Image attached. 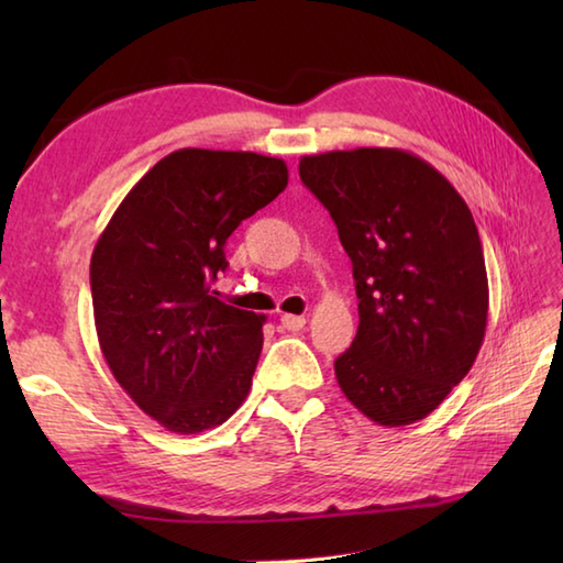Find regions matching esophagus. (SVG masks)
Listing matches in <instances>:
<instances>
[{
  "label": "esophagus",
  "instance_id": "34e87169",
  "mask_svg": "<svg viewBox=\"0 0 563 563\" xmlns=\"http://www.w3.org/2000/svg\"><path fill=\"white\" fill-rule=\"evenodd\" d=\"M280 324H283V329H288V331H300V329H305L307 319L300 317V314H283Z\"/></svg>",
  "mask_w": 563,
  "mask_h": 563
}]
</instances>
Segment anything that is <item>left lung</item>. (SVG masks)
<instances>
[{
  "instance_id": "obj_1",
  "label": "left lung",
  "mask_w": 563,
  "mask_h": 563,
  "mask_svg": "<svg viewBox=\"0 0 563 563\" xmlns=\"http://www.w3.org/2000/svg\"><path fill=\"white\" fill-rule=\"evenodd\" d=\"M353 263L361 324L336 379L379 426L421 421L470 373L488 317L479 232L457 190L411 152L357 147L300 159Z\"/></svg>"
}]
</instances>
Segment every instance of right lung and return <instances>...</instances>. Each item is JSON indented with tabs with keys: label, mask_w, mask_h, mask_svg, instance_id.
<instances>
[{
	"label": "right lung",
	"mask_w": 563,
	"mask_h": 563,
	"mask_svg": "<svg viewBox=\"0 0 563 563\" xmlns=\"http://www.w3.org/2000/svg\"><path fill=\"white\" fill-rule=\"evenodd\" d=\"M288 186L283 159L176 150L123 198L93 246L101 353L128 397L172 433L224 423L251 389L266 317L210 290L242 220Z\"/></svg>",
	"instance_id": "right-lung-1"
}]
</instances>
